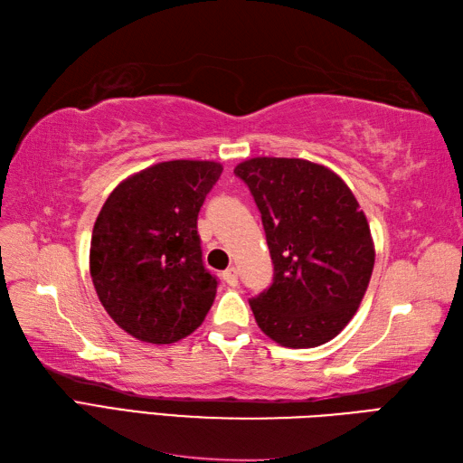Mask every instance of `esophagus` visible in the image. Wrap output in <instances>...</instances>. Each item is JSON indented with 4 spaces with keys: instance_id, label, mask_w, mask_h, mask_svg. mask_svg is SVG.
I'll use <instances>...</instances> for the list:
<instances>
[{
    "instance_id": "1",
    "label": "esophagus",
    "mask_w": 463,
    "mask_h": 463,
    "mask_svg": "<svg viewBox=\"0 0 463 463\" xmlns=\"http://www.w3.org/2000/svg\"><path fill=\"white\" fill-rule=\"evenodd\" d=\"M222 279H223L225 283H228L230 287H235V285H238V269H235V267L225 269L223 273H222Z\"/></svg>"
}]
</instances>
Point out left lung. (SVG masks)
<instances>
[{
	"mask_svg": "<svg viewBox=\"0 0 463 463\" xmlns=\"http://www.w3.org/2000/svg\"><path fill=\"white\" fill-rule=\"evenodd\" d=\"M261 212L273 283L250 300L259 328L285 347H317L354 318L375 265L364 210L328 166L255 156L233 168Z\"/></svg>",
	"mask_w": 463,
	"mask_h": 463,
	"instance_id": "obj_1",
	"label": "left lung"
}]
</instances>
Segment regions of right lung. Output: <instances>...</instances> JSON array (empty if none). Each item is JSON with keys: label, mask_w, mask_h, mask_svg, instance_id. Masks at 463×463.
I'll return each mask as SVG.
<instances>
[{"label": "right lung", "mask_w": 463, "mask_h": 463, "mask_svg": "<svg viewBox=\"0 0 463 463\" xmlns=\"http://www.w3.org/2000/svg\"><path fill=\"white\" fill-rule=\"evenodd\" d=\"M213 161H166L116 186L90 243V275L121 330L173 344L204 322L218 280L202 263L198 212L218 183Z\"/></svg>", "instance_id": "obj_1"}]
</instances>
